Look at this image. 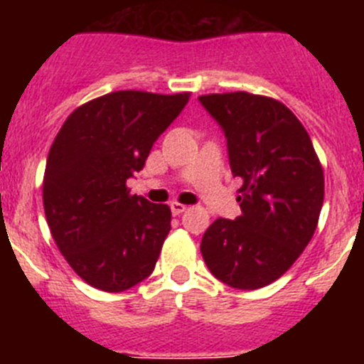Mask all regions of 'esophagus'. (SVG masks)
<instances>
[{"instance_id": "esophagus-1", "label": "esophagus", "mask_w": 364, "mask_h": 364, "mask_svg": "<svg viewBox=\"0 0 364 364\" xmlns=\"http://www.w3.org/2000/svg\"><path fill=\"white\" fill-rule=\"evenodd\" d=\"M169 208H171L173 215H180V213H184V211L188 210V205L180 204V202H171V205H169Z\"/></svg>"}]
</instances>
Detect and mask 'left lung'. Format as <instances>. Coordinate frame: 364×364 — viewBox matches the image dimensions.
Here are the masks:
<instances>
[{"instance_id": "1", "label": "left lung", "mask_w": 364, "mask_h": 364, "mask_svg": "<svg viewBox=\"0 0 364 364\" xmlns=\"http://www.w3.org/2000/svg\"><path fill=\"white\" fill-rule=\"evenodd\" d=\"M228 140L233 176L242 180L235 220L217 218L200 242L205 266L237 290L284 275L314 237L324 176L306 129L284 104L250 92L200 96Z\"/></svg>"}]
</instances>
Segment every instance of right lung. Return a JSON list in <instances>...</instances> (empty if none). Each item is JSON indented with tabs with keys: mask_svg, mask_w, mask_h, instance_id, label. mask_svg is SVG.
Returning <instances> with one entry per match:
<instances>
[{
	"mask_svg": "<svg viewBox=\"0 0 364 364\" xmlns=\"http://www.w3.org/2000/svg\"><path fill=\"white\" fill-rule=\"evenodd\" d=\"M188 102V92H111L76 109L54 138L45 217L58 250L87 284L118 294L153 273L171 210L131 195L125 182L142 171Z\"/></svg>",
	"mask_w": 364,
	"mask_h": 364,
	"instance_id": "add662e5",
	"label": "right lung"
}]
</instances>
